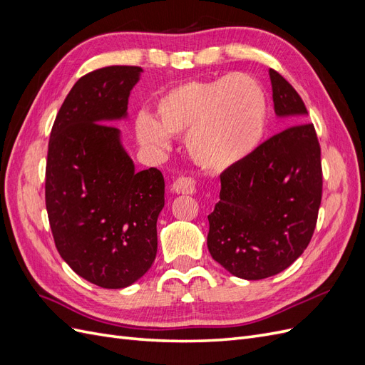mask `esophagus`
Instances as JSON below:
<instances>
[{"label":"esophagus","instance_id":"obj_1","mask_svg":"<svg viewBox=\"0 0 365 365\" xmlns=\"http://www.w3.org/2000/svg\"><path fill=\"white\" fill-rule=\"evenodd\" d=\"M172 190L173 193L178 195H193L196 192V182L192 178L181 176V178H178L172 184Z\"/></svg>","mask_w":365,"mask_h":365}]
</instances>
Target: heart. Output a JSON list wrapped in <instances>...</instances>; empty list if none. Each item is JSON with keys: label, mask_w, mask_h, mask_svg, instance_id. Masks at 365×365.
Segmentation results:
<instances>
[{"label": "heart", "mask_w": 365, "mask_h": 365, "mask_svg": "<svg viewBox=\"0 0 365 365\" xmlns=\"http://www.w3.org/2000/svg\"><path fill=\"white\" fill-rule=\"evenodd\" d=\"M267 125V94L251 76L235 74L170 88L155 103V118L137 117L135 134L152 150H165L170 135L185 134L187 153L196 165L224 172L257 150Z\"/></svg>", "instance_id": "heart-1"}]
</instances>
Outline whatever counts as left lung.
<instances>
[{
	"instance_id": "1",
	"label": "left lung",
	"mask_w": 365,
	"mask_h": 365,
	"mask_svg": "<svg viewBox=\"0 0 365 365\" xmlns=\"http://www.w3.org/2000/svg\"><path fill=\"white\" fill-rule=\"evenodd\" d=\"M274 113L294 126L271 137L220 175L219 202L208 215L212 257L244 280L284 271L312 239L322 204L319 145L302 97L269 70Z\"/></svg>"
}]
</instances>
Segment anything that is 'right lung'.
<instances>
[{
	"label": "right lung",
	"mask_w": 365,
	"mask_h": 365,
	"mask_svg": "<svg viewBox=\"0 0 365 365\" xmlns=\"http://www.w3.org/2000/svg\"><path fill=\"white\" fill-rule=\"evenodd\" d=\"M140 67H106L81 77L48 141L46 205L61 257L82 279L106 289L135 283L157 256L163 173L135 164L111 121L128 118Z\"/></svg>",
	"instance_id": "add662e5"
}]
</instances>
